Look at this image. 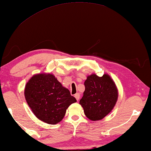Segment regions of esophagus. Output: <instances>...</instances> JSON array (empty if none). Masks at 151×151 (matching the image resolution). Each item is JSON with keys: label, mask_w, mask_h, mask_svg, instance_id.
Instances as JSON below:
<instances>
[{"label": "esophagus", "mask_w": 151, "mask_h": 151, "mask_svg": "<svg viewBox=\"0 0 151 151\" xmlns=\"http://www.w3.org/2000/svg\"><path fill=\"white\" fill-rule=\"evenodd\" d=\"M74 97H76V99H77V101H78V100L80 99V93H76L75 95H74Z\"/></svg>", "instance_id": "34e87169"}]
</instances>
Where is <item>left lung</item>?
Masks as SVG:
<instances>
[{"mask_svg": "<svg viewBox=\"0 0 151 151\" xmlns=\"http://www.w3.org/2000/svg\"><path fill=\"white\" fill-rule=\"evenodd\" d=\"M85 91L80 101L85 115L91 121H99L108 115L116 103L118 90L110 76L92 74L84 82Z\"/></svg>", "mask_w": 151, "mask_h": 151, "instance_id": "1", "label": "left lung"}]
</instances>
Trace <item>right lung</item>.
Listing matches in <instances>:
<instances>
[{
  "mask_svg": "<svg viewBox=\"0 0 151 151\" xmlns=\"http://www.w3.org/2000/svg\"><path fill=\"white\" fill-rule=\"evenodd\" d=\"M24 96L36 117L50 124L62 121L68 107L77 101L68 89L50 73L32 76L26 84Z\"/></svg>",
  "mask_w": 151,
  "mask_h": 151,
  "instance_id": "right-lung-1",
  "label": "right lung"
}]
</instances>
